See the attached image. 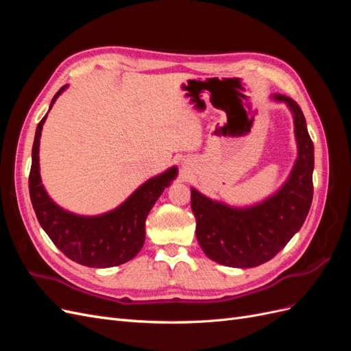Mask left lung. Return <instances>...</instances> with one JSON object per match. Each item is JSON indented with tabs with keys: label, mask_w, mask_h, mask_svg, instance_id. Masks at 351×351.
I'll return each mask as SVG.
<instances>
[{
	"label": "left lung",
	"mask_w": 351,
	"mask_h": 351,
	"mask_svg": "<svg viewBox=\"0 0 351 351\" xmlns=\"http://www.w3.org/2000/svg\"><path fill=\"white\" fill-rule=\"evenodd\" d=\"M293 112L299 156L285 184L262 204L231 208L192 189L196 237L214 262L232 268H253L271 261L299 231L309 214L313 197V142L297 102L274 95Z\"/></svg>",
	"instance_id": "8db88e82"
}]
</instances>
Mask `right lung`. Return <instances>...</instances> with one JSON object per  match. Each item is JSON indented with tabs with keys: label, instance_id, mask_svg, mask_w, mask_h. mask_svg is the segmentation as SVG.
I'll return each mask as SVG.
<instances>
[{
	"label": "right lung",
	"instance_id": "obj_1",
	"mask_svg": "<svg viewBox=\"0 0 351 351\" xmlns=\"http://www.w3.org/2000/svg\"><path fill=\"white\" fill-rule=\"evenodd\" d=\"M66 88L62 86L54 95L49 110ZM45 119L47 115L36 127L29 174L30 200L40 227L69 259L84 267L110 268L133 259L143 247L147 214L176 178L177 168L173 167L161 176L147 180L123 205L107 214L74 215L56 205L40 184L39 139Z\"/></svg>",
	"mask_w": 351,
	"mask_h": 351
}]
</instances>
